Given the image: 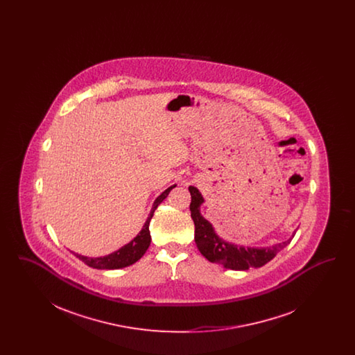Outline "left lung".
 <instances>
[{"mask_svg":"<svg viewBox=\"0 0 355 355\" xmlns=\"http://www.w3.org/2000/svg\"><path fill=\"white\" fill-rule=\"evenodd\" d=\"M189 191L191 196L190 211L196 226V245L206 259L222 265L225 269L248 270L249 268H261L287 246V243H290L293 236H295L294 232L291 238L285 242L266 248H252L227 242L216 233L213 225L201 214V206L205 202L201 191L194 186H190Z\"/></svg>","mask_w":355,"mask_h":355,"instance_id":"obj_1","label":"left lung"}]
</instances>
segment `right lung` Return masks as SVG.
<instances>
[{
  "label": "right lung",
  "mask_w": 355,
  "mask_h": 355,
  "mask_svg": "<svg viewBox=\"0 0 355 355\" xmlns=\"http://www.w3.org/2000/svg\"><path fill=\"white\" fill-rule=\"evenodd\" d=\"M175 186L177 185L170 186L155 198V201L153 203L150 214H149L146 222L144 223L141 232L129 243L123 245L119 250L107 254V255H103V257H97V258L85 257V255L73 253V252L71 253L74 254L78 259H81L87 266H90L93 269H100V270H114V269H122V268L133 265L144 254L146 253L148 248L150 246L152 236H150V232H149V223H150L153 214H154V210L158 207L159 203L168 197L170 190Z\"/></svg>",
  "instance_id": "add662e5"
}]
</instances>
